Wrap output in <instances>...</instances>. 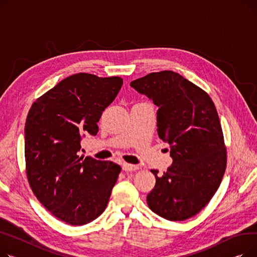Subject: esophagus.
I'll return each mask as SVG.
<instances>
[{
  "label": "esophagus",
  "mask_w": 257,
  "mask_h": 257,
  "mask_svg": "<svg viewBox=\"0 0 257 257\" xmlns=\"http://www.w3.org/2000/svg\"><path fill=\"white\" fill-rule=\"evenodd\" d=\"M139 167L137 165H133V164H127V163H124L122 165V170L125 171V172H131V171H135L137 170Z\"/></svg>",
  "instance_id": "1"
}]
</instances>
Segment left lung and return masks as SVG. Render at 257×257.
<instances>
[{"label": "left lung", "instance_id": "1", "mask_svg": "<svg viewBox=\"0 0 257 257\" xmlns=\"http://www.w3.org/2000/svg\"><path fill=\"white\" fill-rule=\"evenodd\" d=\"M159 108V138L170 146L172 164L147 195L154 213L170 221L187 220L212 199L226 167V149L213 100L179 73L165 70L131 82Z\"/></svg>", "mask_w": 257, "mask_h": 257}]
</instances>
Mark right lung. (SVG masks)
Masks as SVG:
<instances>
[{"mask_svg":"<svg viewBox=\"0 0 257 257\" xmlns=\"http://www.w3.org/2000/svg\"><path fill=\"white\" fill-rule=\"evenodd\" d=\"M122 79L75 73L40 96L25 125L29 184L59 220L80 226L107 207L120 166L80 157L86 136H96L102 111L115 99Z\"/></svg>","mask_w":257,"mask_h":257,"instance_id":"obj_1","label":"right lung"}]
</instances>
